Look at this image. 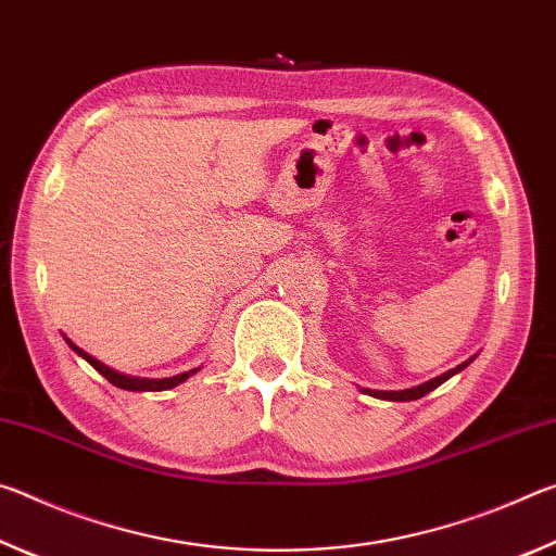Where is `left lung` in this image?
Listing matches in <instances>:
<instances>
[{
  "label": "left lung",
  "instance_id": "8db88e82",
  "mask_svg": "<svg viewBox=\"0 0 556 556\" xmlns=\"http://www.w3.org/2000/svg\"><path fill=\"white\" fill-rule=\"evenodd\" d=\"M473 357H476V355H473ZM473 357H468V361L456 365V368H451V370H446V372L437 375L434 380H427V382L417 384V388H409V390H363V392H365V394H372V397H378V400H390V402H412V400H419V397H425V394H429L431 390H437L439 384H444L448 378H454L456 372L468 368V365L473 363Z\"/></svg>",
  "mask_w": 556,
  "mask_h": 556
}]
</instances>
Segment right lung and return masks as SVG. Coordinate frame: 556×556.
<instances>
[{
	"instance_id": "obj_1",
	"label": "right lung",
	"mask_w": 556,
	"mask_h": 556,
	"mask_svg": "<svg viewBox=\"0 0 556 556\" xmlns=\"http://www.w3.org/2000/svg\"><path fill=\"white\" fill-rule=\"evenodd\" d=\"M65 338V336H63ZM65 343L71 345V351L73 353H78L83 361H88L92 368H96L102 378L105 380H110L112 384H115V388H119V390H129V392H162V390H172V388H176V384H181V382H186L188 378H191V375H195L199 372L201 368H193V370H188V372H181V375H174V378H162V380H152V378H135V375H125V372H117V370H112L110 365H105V363H100L98 357H92L90 353H86L83 351V348H78L75 345L71 338H65Z\"/></svg>"
}]
</instances>
